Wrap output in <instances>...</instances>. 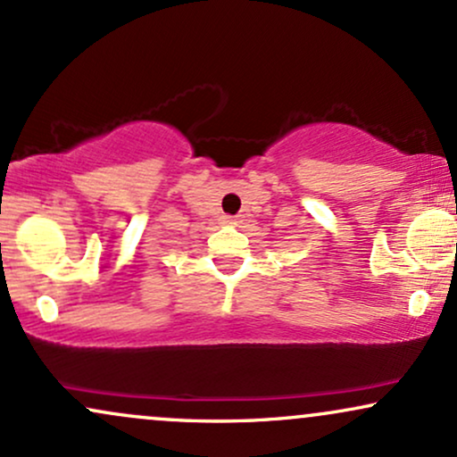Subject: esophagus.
Returning <instances> with one entry per match:
<instances>
[{
    "label": "esophagus",
    "instance_id": "1",
    "mask_svg": "<svg viewBox=\"0 0 457 457\" xmlns=\"http://www.w3.org/2000/svg\"><path fill=\"white\" fill-rule=\"evenodd\" d=\"M225 223H236V217H225Z\"/></svg>",
    "mask_w": 457,
    "mask_h": 457
}]
</instances>
